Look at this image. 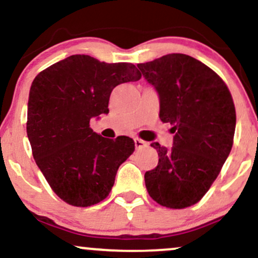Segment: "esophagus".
Masks as SVG:
<instances>
[{"label":"esophagus","instance_id":"34e87169","mask_svg":"<svg viewBox=\"0 0 258 258\" xmlns=\"http://www.w3.org/2000/svg\"><path fill=\"white\" fill-rule=\"evenodd\" d=\"M135 146H136V149H142V148L147 146V142H144L143 139L141 138H135Z\"/></svg>","mask_w":258,"mask_h":258}]
</instances>
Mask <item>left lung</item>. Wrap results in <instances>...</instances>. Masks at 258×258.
<instances>
[{
	"instance_id": "8db88e82",
	"label": "left lung",
	"mask_w": 258,
	"mask_h": 258,
	"mask_svg": "<svg viewBox=\"0 0 258 258\" xmlns=\"http://www.w3.org/2000/svg\"><path fill=\"white\" fill-rule=\"evenodd\" d=\"M137 67L158 91L159 116L174 133L171 149L152 144L159 162L144 174L147 190L159 205L185 209L203 199L232 150L236 122L232 94L214 70L182 53Z\"/></svg>"
}]
</instances>
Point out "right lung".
Listing matches in <instances>:
<instances>
[{
  "label": "right lung",
  "mask_w": 258,
  "mask_h": 258,
  "mask_svg": "<svg viewBox=\"0 0 258 258\" xmlns=\"http://www.w3.org/2000/svg\"><path fill=\"white\" fill-rule=\"evenodd\" d=\"M142 74L131 63L75 54L32 81L26 132L32 156L52 190L69 205L87 207L108 197L119 166L135 152L132 138L93 132L92 117L108 114L111 91Z\"/></svg>",
  "instance_id": "right-lung-1"
}]
</instances>
